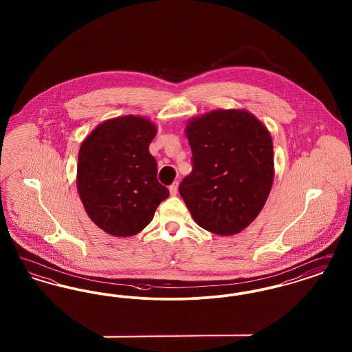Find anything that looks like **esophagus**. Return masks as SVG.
Wrapping results in <instances>:
<instances>
[{"mask_svg": "<svg viewBox=\"0 0 352 352\" xmlns=\"http://www.w3.org/2000/svg\"><path fill=\"white\" fill-rule=\"evenodd\" d=\"M168 191H170V195H177L178 192V182H174L168 187Z\"/></svg>", "mask_w": 352, "mask_h": 352, "instance_id": "34e87169", "label": "esophagus"}]
</instances>
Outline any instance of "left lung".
<instances>
[{
	"instance_id": "8db88e82",
	"label": "left lung",
	"mask_w": 352,
	"mask_h": 352,
	"mask_svg": "<svg viewBox=\"0 0 352 352\" xmlns=\"http://www.w3.org/2000/svg\"><path fill=\"white\" fill-rule=\"evenodd\" d=\"M192 171L179 184L194 221L232 236L263 210L274 178L268 128L245 109H215L187 121Z\"/></svg>"
}]
</instances>
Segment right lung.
<instances>
[{
  "instance_id": "obj_1",
  "label": "right lung",
  "mask_w": 352,
  "mask_h": 352,
  "mask_svg": "<svg viewBox=\"0 0 352 352\" xmlns=\"http://www.w3.org/2000/svg\"><path fill=\"white\" fill-rule=\"evenodd\" d=\"M155 134L151 120L126 115L101 122L84 138L78 157V192L87 215L104 232L118 237L141 232L168 198L149 153Z\"/></svg>"
}]
</instances>
